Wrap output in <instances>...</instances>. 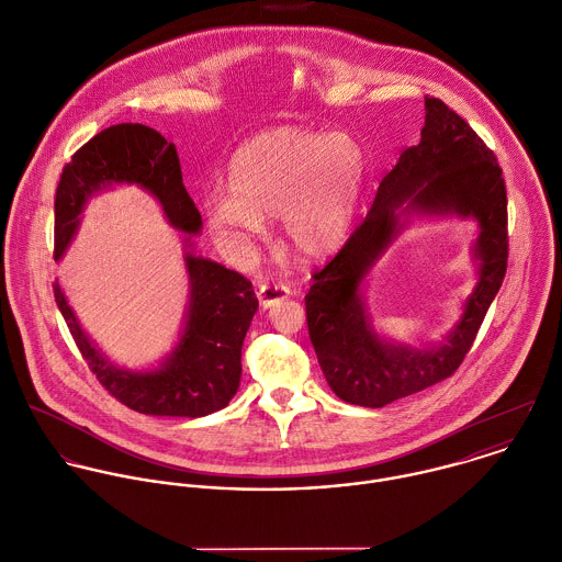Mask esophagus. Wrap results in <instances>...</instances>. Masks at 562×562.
I'll return each instance as SVG.
<instances>
[{"label":"esophagus","instance_id":"obj_1","mask_svg":"<svg viewBox=\"0 0 562 562\" xmlns=\"http://www.w3.org/2000/svg\"><path fill=\"white\" fill-rule=\"evenodd\" d=\"M288 296H290V288L279 285V283H263V285H259V290H257V299H259V305H261L263 310H268V307H272V305L285 301Z\"/></svg>","mask_w":562,"mask_h":562}]
</instances>
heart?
I'll use <instances>...</instances> for the list:
<instances>
[{
    "instance_id": "b5f03b06",
    "label": "heart",
    "mask_w": 562,
    "mask_h": 562,
    "mask_svg": "<svg viewBox=\"0 0 562 562\" xmlns=\"http://www.w3.org/2000/svg\"><path fill=\"white\" fill-rule=\"evenodd\" d=\"M367 178L362 147L347 134L277 127L248 138L228 160L226 191L206 202L211 231L233 246L281 217L290 255L314 263L336 255L353 226Z\"/></svg>"
}]
</instances>
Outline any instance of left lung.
I'll return each instance as SVG.
<instances>
[{"label":"left lung","mask_w":562,"mask_h":562,"mask_svg":"<svg viewBox=\"0 0 562 562\" xmlns=\"http://www.w3.org/2000/svg\"><path fill=\"white\" fill-rule=\"evenodd\" d=\"M424 130L382 178L373 206L342 250L314 274L305 294L310 338L331 391L358 406L382 408L457 371L507 268V195L494 154L439 99H424ZM472 218L477 283L462 316L439 344L415 348L380 335L363 281L413 220Z\"/></svg>","instance_id":"1"}]
</instances>
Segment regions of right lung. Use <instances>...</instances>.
Here are the masks:
<instances>
[{
  "mask_svg": "<svg viewBox=\"0 0 562 562\" xmlns=\"http://www.w3.org/2000/svg\"><path fill=\"white\" fill-rule=\"evenodd\" d=\"M136 184L154 195L167 222L184 233L182 259L189 303L173 349L149 369L112 362L88 336L55 281V301L99 382L125 406L145 415L204 417L233 400L241 380V345L259 307L252 283L217 261L195 255L202 215L182 184L178 151L156 130L123 123L103 130L64 167L55 200V259L72 244L81 213L99 193Z\"/></svg>",
  "mask_w": 562,
  "mask_h": 562,
  "instance_id": "1",
  "label": "right lung"
}]
</instances>
